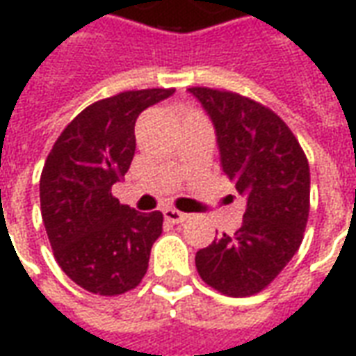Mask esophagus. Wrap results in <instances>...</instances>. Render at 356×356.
<instances>
[{
	"label": "esophagus",
	"instance_id": "1",
	"mask_svg": "<svg viewBox=\"0 0 356 356\" xmlns=\"http://www.w3.org/2000/svg\"><path fill=\"white\" fill-rule=\"evenodd\" d=\"M163 217H165V221H170V223H183L188 216L183 213V211H179V209L165 208L163 209Z\"/></svg>",
	"mask_w": 356,
	"mask_h": 356
}]
</instances>
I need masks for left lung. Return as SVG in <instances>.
<instances>
[{"label":"left lung","mask_w":356,"mask_h":356,"mask_svg":"<svg viewBox=\"0 0 356 356\" xmlns=\"http://www.w3.org/2000/svg\"><path fill=\"white\" fill-rule=\"evenodd\" d=\"M216 129L227 177L246 196L242 227L196 254L202 280L231 298L254 296L299 250L309 219L305 152L273 110L231 91L191 88Z\"/></svg>","instance_id":"left-lung-1"}]
</instances>
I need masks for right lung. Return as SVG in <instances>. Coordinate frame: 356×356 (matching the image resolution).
<instances>
[{
	"mask_svg": "<svg viewBox=\"0 0 356 356\" xmlns=\"http://www.w3.org/2000/svg\"><path fill=\"white\" fill-rule=\"evenodd\" d=\"M175 89L125 91L81 110L51 148L40 179L42 219L58 267L83 290H133L162 234L160 211L140 213L112 196L135 154V122Z\"/></svg>",
	"mask_w": 356,
	"mask_h": 356,
	"instance_id": "add662e5",
	"label": "right lung"
}]
</instances>
